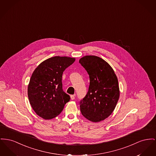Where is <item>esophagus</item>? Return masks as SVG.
Here are the masks:
<instances>
[{
  "instance_id": "esophagus-1",
  "label": "esophagus",
  "mask_w": 156,
  "mask_h": 156,
  "mask_svg": "<svg viewBox=\"0 0 156 156\" xmlns=\"http://www.w3.org/2000/svg\"><path fill=\"white\" fill-rule=\"evenodd\" d=\"M75 94H74V95H71V99L72 100H73L75 99Z\"/></svg>"
}]
</instances>
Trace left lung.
<instances>
[{"mask_svg":"<svg viewBox=\"0 0 156 156\" xmlns=\"http://www.w3.org/2000/svg\"><path fill=\"white\" fill-rule=\"evenodd\" d=\"M79 62L90 76V86L85 97L80 102L83 116L92 122L109 117L119 99V82L112 68L96 56H85Z\"/></svg>","mask_w":156,"mask_h":156,"instance_id":"left-lung-1","label":"left lung"}]
</instances>
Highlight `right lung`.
I'll return each mask as SVG.
<instances>
[{"mask_svg":"<svg viewBox=\"0 0 156 156\" xmlns=\"http://www.w3.org/2000/svg\"><path fill=\"white\" fill-rule=\"evenodd\" d=\"M75 58L54 56L37 66L28 85L29 102L39 117L52 119L58 115L70 97L62 89L63 72L73 64Z\"/></svg>","mask_w":156,"mask_h":156,"instance_id":"obj_1","label":"right lung"}]
</instances>
